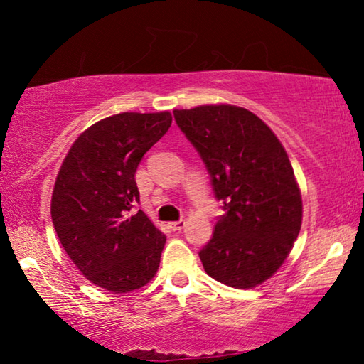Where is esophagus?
Listing matches in <instances>:
<instances>
[{"instance_id":"1","label":"esophagus","mask_w":364,"mask_h":364,"mask_svg":"<svg viewBox=\"0 0 364 364\" xmlns=\"http://www.w3.org/2000/svg\"><path fill=\"white\" fill-rule=\"evenodd\" d=\"M184 225H186V221H184V220L171 221V223H168V226H170V230H171V231H181L183 228H184Z\"/></svg>"}]
</instances>
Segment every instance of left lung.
I'll return each mask as SVG.
<instances>
[{"label":"left lung","instance_id":"obj_1","mask_svg":"<svg viewBox=\"0 0 364 364\" xmlns=\"http://www.w3.org/2000/svg\"><path fill=\"white\" fill-rule=\"evenodd\" d=\"M204 160L225 215L199 252L208 276L236 289L271 278L301 226V196L281 141L250 110L210 104L173 110Z\"/></svg>","mask_w":364,"mask_h":364}]
</instances>
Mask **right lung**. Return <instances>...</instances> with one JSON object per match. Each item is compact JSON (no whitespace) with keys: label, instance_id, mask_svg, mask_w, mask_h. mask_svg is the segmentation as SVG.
<instances>
[{"label":"right lung","instance_id":"obj_1","mask_svg":"<svg viewBox=\"0 0 364 364\" xmlns=\"http://www.w3.org/2000/svg\"><path fill=\"white\" fill-rule=\"evenodd\" d=\"M170 125L168 110L102 119L75 139L54 183L51 218L60 244L86 279L114 294L146 286L159 269L167 237L132 208L139 202L141 159Z\"/></svg>","mask_w":364,"mask_h":364}]
</instances>
